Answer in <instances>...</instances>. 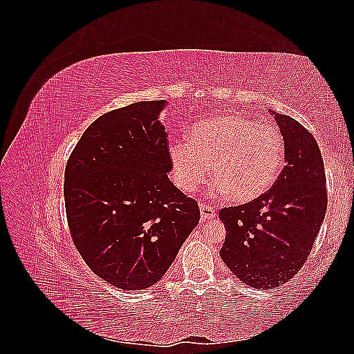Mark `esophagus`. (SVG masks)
<instances>
[{
  "instance_id": "esophagus-1",
  "label": "esophagus",
  "mask_w": 354,
  "mask_h": 354,
  "mask_svg": "<svg viewBox=\"0 0 354 354\" xmlns=\"http://www.w3.org/2000/svg\"><path fill=\"white\" fill-rule=\"evenodd\" d=\"M199 209H201V220H202V221L211 220V218L216 217V214H217V212L214 211L211 207L203 205V203H201V205H199Z\"/></svg>"
}]
</instances>
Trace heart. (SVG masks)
<instances>
[{
	"label": "heart",
	"instance_id": "b5f03b06",
	"mask_svg": "<svg viewBox=\"0 0 354 354\" xmlns=\"http://www.w3.org/2000/svg\"><path fill=\"white\" fill-rule=\"evenodd\" d=\"M176 185L185 194L216 177L214 196L251 202L272 187L283 162L285 142L276 127L241 115L220 116L195 125L186 138L168 146Z\"/></svg>",
	"mask_w": 354,
	"mask_h": 354
}]
</instances>
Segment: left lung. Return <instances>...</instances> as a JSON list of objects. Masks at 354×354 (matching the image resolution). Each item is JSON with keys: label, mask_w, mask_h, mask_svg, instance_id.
<instances>
[{"label": "left lung", "mask_w": 354, "mask_h": 354, "mask_svg": "<svg viewBox=\"0 0 354 354\" xmlns=\"http://www.w3.org/2000/svg\"><path fill=\"white\" fill-rule=\"evenodd\" d=\"M285 142V168L267 194L223 208L220 257L251 288L273 289L299 272L326 212L324 159L312 133L288 115L272 112Z\"/></svg>", "instance_id": "obj_1"}]
</instances>
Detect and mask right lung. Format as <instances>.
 I'll use <instances>...</instances> for the list:
<instances>
[{"mask_svg":"<svg viewBox=\"0 0 354 354\" xmlns=\"http://www.w3.org/2000/svg\"><path fill=\"white\" fill-rule=\"evenodd\" d=\"M165 104L137 102L102 115L65 169L73 243L93 273L124 291L162 279L201 217L196 201L168 178Z\"/></svg>","mask_w":354,"mask_h":354,"instance_id":"add662e5","label":"right lung"}]
</instances>
